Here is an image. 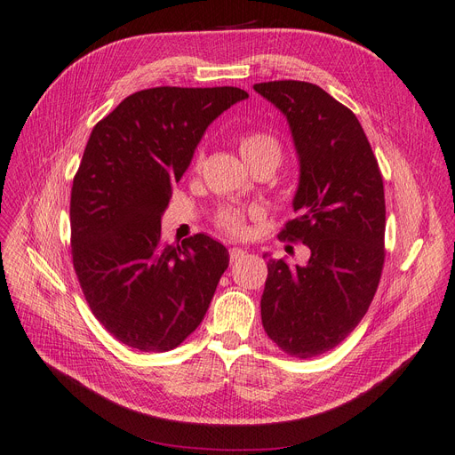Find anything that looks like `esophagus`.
<instances>
[{
	"mask_svg": "<svg viewBox=\"0 0 455 455\" xmlns=\"http://www.w3.org/2000/svg\"><path fill=\"white\" fill-rule=\"evenodd\" d=\"M244 254H246V250H243V248H229L231 263H237L241 258H244Z\"/></svg>",
	"mask_w": 455,
	"mask_h": 455,
	"instance_id": "1",
	"label": "esophagus"
}]
</instances>
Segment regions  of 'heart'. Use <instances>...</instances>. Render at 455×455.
<instances>
[{"label": "heart", "instance_id": "heart-1", "mask_svg": "<svg viewBox=\"0 0 455 455\" xmlns=\"http://www.w3.org/2000/svg\"><path fill=\"white\" fill-rule=\"evenodd\" d=\"M239 152L244 158V162L252 169L258 165H263V164H269V165L276 167L282 158V145L273 133L252 130V132H244L239 137ZM201 158H203V154L197 152L196 160H194V169H199ZM256 216H258L256 211L226 205V207L216 211L214 226L222 233L229 235V237L239 239V237H244L248 231V220H252V218H256Z\"/></svg>", "mask_w": 455, "mask_h": 455}]
</instances>
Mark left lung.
Listing matches in <instances>:
<instances>
[{
	"label": "left lung",
	"instance_id": "1",
	"mask_svg": "<svg viewBox=\"0 0 455 455\" xmlns=\"http://www.w3.org/2000/svg\"><path fill=\"white\" fill-rule=\"evenodd\" d=\"M254 90L286 115L301 164L297 216L278 239L310 250L305 267L269 259L261 323L282 352L307 359L347 339L377 293L386 258L384 182L362 124L325 90L303 81Z\"/></svg>",
	"mask_w": 455,
	"mask_h": 455
}]
</instances>
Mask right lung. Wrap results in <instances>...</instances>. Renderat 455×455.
<instances>
[{"instance_id":"1","label":"right lung","mask_w":455,"mask_h":455,"mask_svg":"<svg viewBox=\"0 0 455 455\" xmlns=\"http://www.w3.org/2000/svg\"><path fill=\"white\" fill-rule=\"evenodd\" d=\"M246 98L235 86L140 90L90 133L71 188L73 267L93 316L126 347L173 350L205 316L228 250L203 233L167 244L160 222L209 124Z\"/></svg>"}]
</instances>
